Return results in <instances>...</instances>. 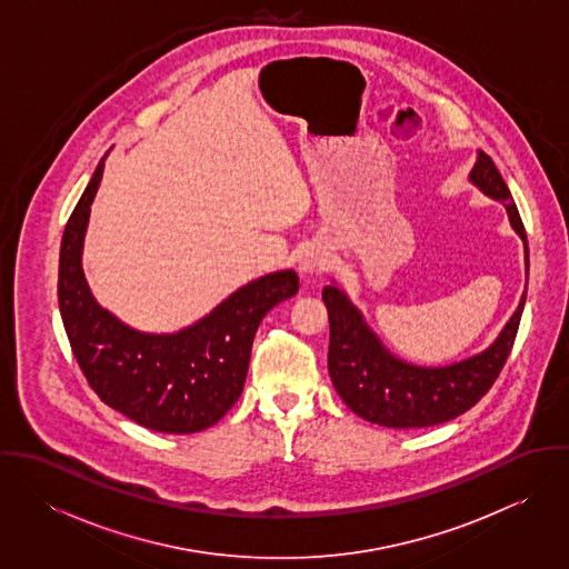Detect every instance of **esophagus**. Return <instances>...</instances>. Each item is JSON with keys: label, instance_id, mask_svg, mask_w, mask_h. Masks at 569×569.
Segmentation results:
<instances>
[{"label": "esophagus", "instance_id": "1", "mask_svg": "<svg viewBox=\"0 0 569 569\" xmlns=\"http://www.w3.org/2000/svg\"><path fill=\"white\" fill-rule=\"evenodd\" d=\"M326 269V260L325 258H307L305 262H302V271L305 273H313V271H322Z\"/></svg>", "mask_w": 569, "mask_h": 569}]
</instances>
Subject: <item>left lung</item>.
<instances>
[{
	"label": "left lung",
	"instance_id": "obj_1",
	"mask_svg": "<svg viewBox=\"0 0 569 569\" xmlns=\"http://www.w3.org/2000/svg\"><path fill=\"white\" fill-rule=\"evenodd\" d=\"M471 181L488 197L506 203L512 228L526 241L510 190L485 151L471 170ZM322 298L330 322L328 372L337 395L357 416L395 429L440 425L476 406L497 381L512 350L526 302L523 293L510 322L482 355L447 368H418L392 357L337 287H326Z\"/></svg>",
	"mask_w": 569,
	"mask_h": 569
}]
</instances>
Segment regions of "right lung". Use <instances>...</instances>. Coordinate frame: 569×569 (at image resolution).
I'll use <instances>...</instances> for the list:
<instances>
[{"instance_id":"add662e5","label":"right lung","mask_w":569,"mask_h":569,"mask_svg":"<svg viewBox=\"0 0 569 569\" xmlns=\"http://www.w3.org/2000/svg\"><path fill=\"white\" fill-rule=\"evenodd\" d=\"M102 168L100 160L61 241L59 309L72 352L98 399L133 422L162 433L208 429L239 401L258 325L298 293V273L262 276L179 332L131 330L96 305L82 276V239Z\"/></svg>"}]
</instances>
